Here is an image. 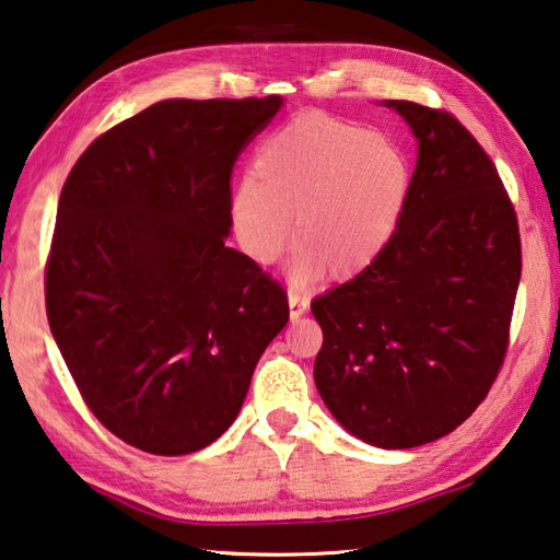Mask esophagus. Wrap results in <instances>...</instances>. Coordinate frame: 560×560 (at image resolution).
<instances>
[{"instance_id":"esophagus-1","label":"esophagus","mask_w":560,"mask_h":560,"mask_svg":"<svg viewBox=\"0 0 560 560\" xmlns=\"http://www.w3.org/2000/svg\"><path fill=\"white\" fill-rule=\"evenodd\" d=\"M308 306H311V299L306 296V293H301V291H289V308H291V318H301L303 313L308 311Z\"/></svg>"}]
</instances>
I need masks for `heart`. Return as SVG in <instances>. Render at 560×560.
Segmentation results:
<instances>
[{
    "mask_svg": "<svg viewBox=\"0 0 560 560\" xmlns=\"http://www.w3.org/2000/svg\"><path fill=\"white\" fill-rule=\"evenodd\" d=\"M404 151L380 131L328 115H303L261 141L249 178L230 202L232 228L254 261L271 264L289 245L293 283H311L325 264L352 277L389 245L409 198Z\"/></svg>",
    "mask_w": 560,
    "mask_h": 560,
    "instance_id": "obj_1",
    "label": "heart"
}]
</instances>
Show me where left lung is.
<instances>
[{
  "instance_id": "1",
  "label": "left lung",
  "mask_w": 560,
  "mask_h": 560,
  "mask_svg": "<svg viewBox=\"0 0 560 560\" xmlns=\"http://www.w3.org/2000/svg\"><path fill=\"white\" fill-rule=\"evenodd\" d=\"M419 139L394 237L311 303L313 377L345 431L386 451L455 431L485 401L510 345L520 222L485 149L445 109L386 100Z\"/></svg>"
}]
</instances>
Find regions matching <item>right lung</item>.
Listing matches in <instances>:
<instances>
[{"mask_svg":"<svg viewBox=\"0 0 560 560\" xmlns=\"http://www.w3.org/2000/svg\"><path fill=\"white\" fill-rule=\"evenodd\" d=\"M283 100H164L60 190L46 313L88 409L135 448L188 455L237 419L287 291L230 235V176Z\"/></svg>","mask_w":560,"mask_h":560,"instance_id":"obj_1","label":"right lung"}]
</instances>
